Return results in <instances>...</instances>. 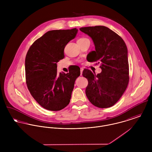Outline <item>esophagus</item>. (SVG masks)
<instances>
[{"mask_svg":"<svg viewBox=\"0 0 152 152\" xmlns=\"http://www.w3.org/2000/svg\"><path fill=\"white\" fill-rule=\"evenodd\" d=\"M83 69H84V68H80V72H80V73H81L80 74H81V75H82V73H83Z\"/></svg>","mask_w":152,"mask_h":152,"instance_id":"1","label":"esophagus"}]
</instances>
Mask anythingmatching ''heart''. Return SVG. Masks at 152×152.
Masks as SVG:
<instances>
[{
	"label": "heart",
	"mask_w": 152,
	"mask_h": 152,
	"mask_svg": "<svg viewBox=\"0 0 152 152\" xmlns=\"http://www.w3.org/2000/svg\"><path fill=\"white\" fill-rule=\"evenodd\" d=\"M86 39H87L85 38V37H81V38H80V39H78L77 40V43L81 42L84 41V40H86Z\"/></svg>",
	"instance_id": "b5f03b06"
}]
</instances>
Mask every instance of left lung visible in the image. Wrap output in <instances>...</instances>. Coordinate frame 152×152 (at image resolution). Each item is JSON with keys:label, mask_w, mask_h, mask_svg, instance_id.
<instances>
[{"label": "left lung", "mask_w": 152, "mask_h": 152, "mask_svg": "<svg viewBox=\"0 0 152 152\" xmlns=\"http://www.w3.org/2000/svg\"><path fill=\"white\" fill-rule=\"evenodd\" d=\"M80 31L88 35L95 45L94 62L100 63L101 73L94 74L88 70L84 76L88 84V99L94 106L107 108L114 105L128 87L129 63L128 49L124 40L116 33L103 26L86 27Z\"/></svg>", "instance_id": "8db88e82"}]
</instances>
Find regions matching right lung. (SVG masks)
Wrapping results in <instances>:
<instances>
[{
  "label": "right lung",
  "instance_id": "right-lung-1",
  "mask_svg": "<svg viewBox=\"0 0 152 152\" xmlns=\"http://www.w3.org/2000/svg\"><path fill=\"white\" fill-rule=\"evenodd\" d=\"M78 33L71 30L48 31L30 47L25 59L27 88L34 99L44 108L57 111L69 103L78 69L57 72V63L64 58L65 45Z\"/></svg>",
  "mask_w": 152,
  "mask_h": 152
}]
</instances>
